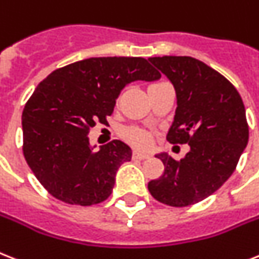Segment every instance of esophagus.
<instances>
[{"instance_id": "1", "label": "esophagus", "mask_w": 259, "mask_h": 259, "mask_svg": "<svg viewBox=\"0 0 259 259\" xmlns=\"http://www.w3.org/2000/svg\"><path fill=\"white\" fill-rule=\"evenodd\" d=\"M149 157H150L149 154L140 153V151H134L133 153V158H136V159H146V158H149Z\"/></svg>"}]
</instances>
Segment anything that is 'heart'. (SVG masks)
<instances>
[{
	"instance_id": "obj_1",
	"label": "heart",
	"mask_w": 259,
	"mask_h": 259,
	"mask_svg": "<svg viewBox=\"0 0 259 259\" xmlns=\"http://www.w3.org/2000/svg\"><path fill=\"white\" fill-rule=\"evenodd\" d=\"M122 136L130 145H133L134 148L146 149L150 145L151 133L145 127L130 126V127L122 130Z\"/></svg>"
}]
</instances>
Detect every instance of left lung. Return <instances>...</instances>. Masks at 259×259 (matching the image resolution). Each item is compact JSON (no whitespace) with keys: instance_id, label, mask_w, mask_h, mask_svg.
Here are the masks:
<instances>
[{"instance_id":"8db88e82","label":"left lung","mask_w":259,"mask_h":259,"mask_svg":"<svg viewBox=\"0 0 259 259\" xmlns=\"http://www.w3.org/2000/svg\"><path fill=\"white\" fill-rule=\"evenodd\" d=\"M173 83L177 109L166 140L188 144L181 161L159 153L163 174L148 184L157 201L184 207L207 198L229 180L249 141L242 98L218 71L193 57L149 58Z\"/></svg>"}]
</instances>
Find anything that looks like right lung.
Here are the masks:
<instances>
[{
    "label": "right lung",
    "mask_w": 259,
    "mask_h": 259,
    "mask_svg": "<svg viewBox=\"0 0 259 259\" xmlns=\"http://www.w3.org/2000/svg\"><path fill=\"white\" fill-rule=\"evenodd\" d=\"M161 74L141 57H94L50 73L22 111L24 155L50 194L90 206L111 194L115 173L132 159L130 146L114 140L94 150L89 130L106 123L126 85Z\"/></svg>",
    "instance_id": "obj_1"
}]
</instances>
